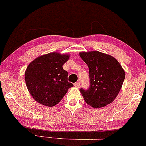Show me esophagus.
<instances>
[{
    "label": "esophagus",
    "mask_w": 146,
    "mask_h": 146,
    "mask_svg": "<svg viewBox=\"0 0 146 146\" xmlns=\"http://www.w3.org/2000/svg\"><path fill=\"white\" fill-rule=\"evenodd\" d=\"M74 86L76 88H80V83L79 82H76L74 84Z\"/></svg>",
    "instance_id": "1"
}]
</instances>
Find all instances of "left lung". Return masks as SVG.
Returning <instances> with one entry per match:
<instances>
[{
	"instance_id": "left-lung-1",
	"label": "left lung",
	"mask_w": 146,
	"mask_h": 146,
	"mask_svg": "<svg viewBox=\"0 0 146 146\" xmlns=\"http://www.w3.org/2000/svg\"><path fill=\"white\" fill-rule=\"evenodd\" d=\"M79 56L89 68L90 87L80 89L85 102L95 109L111 104L123 86L125 70L115 58L100 51L80 52Z\"/></svg>"
}]
</instances>
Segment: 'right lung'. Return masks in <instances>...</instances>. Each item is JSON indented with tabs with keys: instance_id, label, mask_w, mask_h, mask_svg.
I'll use <instances>...</instances> for the list:
<instances>
[{
	"instance_id": "obj_1",
	"label": "right lung",
	"mask_w": 146,
	"mask_h": 146,
	"mask_svg": "<svg viewBox=\"0 0 146 146\" xmlns=\"http://www.w3.org/2000/svg\"><path fill=\"white\" fill-rule=\"evenodd\" d=\"M70 55L52 52L33 60L25 71V81L33 98L44 106H54L63 98L72 83L67 81L62 65Z\"/></svg>"
}]
</instances>
